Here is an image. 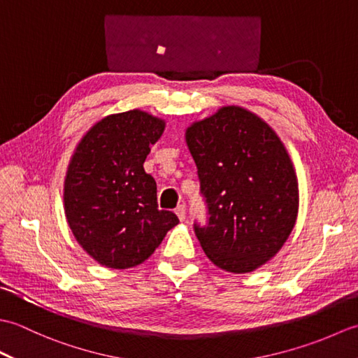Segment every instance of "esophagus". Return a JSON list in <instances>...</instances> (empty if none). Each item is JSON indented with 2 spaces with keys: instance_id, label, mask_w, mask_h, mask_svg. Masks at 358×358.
Listing matches in <instances>:
<instances>
[{
  "instance_id": "34e87169",
  "label": "esophagus",
  "mask_w": 358,
  "mask_h": 358,
  "mask_svg": "<svg viewBox=\"0 0 358 358\" xmlns=\"http://www.w3.org/2000/svg\"><path fill=\"white\" fill-rule=\"evenodd\" d=\"M175 214H177V217L183 222V220L186 218V206L185 204H178L177 208H175Z\"/></svg>"
}]
</instances>
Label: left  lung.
<instances>
[{
  "label": "left lung",
  "instance_id": "obj_1",
  "mask_svg": "<svg viewBox=\"0 0 358 358\" xmlns=\"http://www.w3.org/2000/svg\"><path fill=\"white\" fill-rule=\"evenodd\" d=\"M208 224H194L209 260L245 273L275 255L299 214V181L283 143L255 113L226 106L186 129Z\"/></svg>",
  "mask_w": 358,
  "mask_h": 358
}]
</instances>
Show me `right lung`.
Returning <instances> with one entry per match:
<instances>
[{"instance_id":"right-lung-1","label":"right lung","mask_w":358,"mask_h":358,"mask_svg":"<svg viewBox=\"0 0 358 358\" xmlns=\"http://www.w3.org/2000/svg\"><path fill=\"white\" fill-rule=\"evenodd\" d=\"M164 121L138 109L98 121L78 143L64 180V212L80 246L95 262L127 269L154 254L178 224L159 210L157 183L144 172Z\"/></svg>"}]
</instances>
